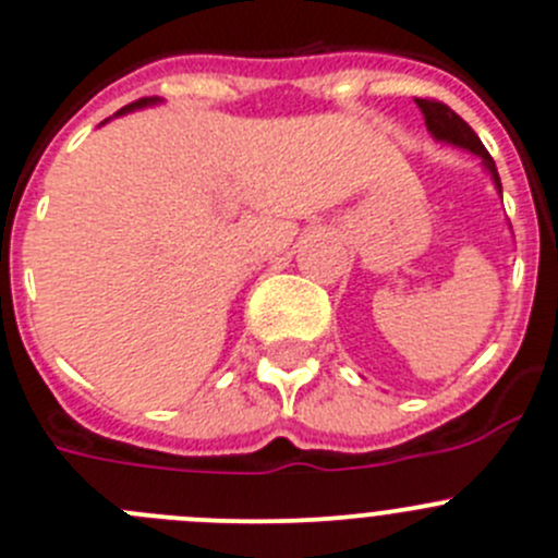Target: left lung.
I'll list each match as a JSON object with an SVG mask.
<instances>
[{
    "label": "left lung",
    "instance_id": "obj_1",
    "mask_svg": "<svg viewBox=\"0 0 558 558\" xmlns=\"http://www.w3.org/2000/svg\"><path fill=\"white\" fill-rule=\"evenodd\" d=\"M415 104H418V109L424 112L426 129H429L432 137H435L437 143L454 145V148L471 150L473 156H478V159H482V168L490 173L493 184H496V190L501 192V179H498L496 161H493V156L487 154V148L482 145V140L476 137V132H473V129L462 121L460 114H457L454 109L446 107V104L432 101V98H415Z\"/></svg>",
    "mask_w": 558,
    "mask_h": 558
}]
</instances>
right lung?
Here are the masks:
<instances>
[{
	"instance_id": "add662e5",
	"label": "right lung",
	"mask_w": 558,
	"mask_h": 558,
	"mask_svg": "<svg viewBox=\"0 0 558 558\" xmlns=\"http://www.w3.org/2000/svg\"><path fill=\"white\" fill-rule=\"evenodd\" d=\"M161 98H156V96H150V98H140V101H134V104H129V107H123V109H118V112H114V118H118V114H126V112H134V109H145V107H154V104H159ZM107 123V121H104ZM101 123V126H104Z\"/></svg>"
}]
</instances>
